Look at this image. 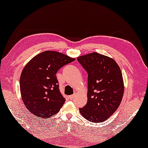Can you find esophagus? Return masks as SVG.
Wrapping results in <instances>:
<instances>
[{"mask_svg":"<svg viewBox=\"0 0 148 148\" xmlns=\"http://www.w3.org/2000/svg\"><path fill=\"white\" fill-rule=\"evenodd\" d=\"M74 95H71V96H69V98L70 99V100H72V99L73 98H74Z\"/></svg>","mask_w":148,"mask_h":148,"instance_id":"1","label":"esophagus"}]
</instances>
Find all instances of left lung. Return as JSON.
Segmentation results:
<instances>
[{
  "mask_svg": "<svg viewBox=\"0 0 148 148\" xmlns=\"http://www.w3.org/2000/svg\"><path fill=\"white\" fill-rule=\"evenodd\" d=\"M88 73V102L81 114L92 123L106 121L117 110L124 94L121 69L113 58L98 52L77 57Z\"/></svg>",
  "mask_w": 148,
  "mask_h": 148,
  "instance_id": "left-lung-1",
  "label": "left lung"
}]
</instances>
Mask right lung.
<instances>
[{
  "label": "right lung",
  "mask_w": 148,
  "mask_h": 148,
  "mask_svg": "<svg viewBox=\"0 0 148 148\" xmlns=\"http://www.w3.org/2000/svg\"><path fill=\"white\" fill-rule=\"evenodd\" d=\"M75 60L59 52L46 50L25 64L20 77V92L30 112L38 118L47 119L59 112L65 99L58 89L56 74Z\"/></svg>",
  "instance_id": "obj_1"
}]
</instances>
